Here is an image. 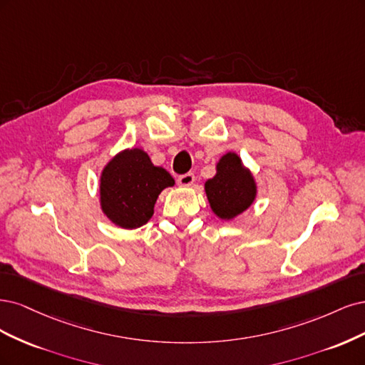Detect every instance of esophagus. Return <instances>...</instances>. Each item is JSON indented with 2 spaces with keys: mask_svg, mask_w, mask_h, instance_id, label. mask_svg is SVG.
I'll return each instance as SVG.
<instances>
[{
  "mask_svg": "<svg viewBox=\"0 0 365 365\" xmlns=\"http://www.w3.org/2000/svg\"><path fill=\"white\" fill-rule=\"evenodd\" d=\"M194 180H195L194 173L182 174V175H179V179H178V182H179L180 186H191V185L194 183Z\"/></svg>",
  "mask_w": 365,
  "mask_h": 365,
  "instance_id": "1",
  "label": "esophagus"
}]
</instances>
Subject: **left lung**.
I'll return each mask as SVG.
<instances>
[{
	"instance_id": "8db88e82",
	"label": "left lung",
	"mask_w": 365,
	"mask_h": 365,
	"mask_svg": "<svg viewBox=\"0 0 365 365\" xmlns=\"http://www.w3.org/2000/svg\"><path fill=\"white\" fill-rule=\"evenodd\" d=\"M206 195L214 212L230 220L249 207L256 195V185L250 171H247L235 153L222 156L217 165V174L205 185Z\"/></svg>"
}]
</instances>
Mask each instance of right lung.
<instances>
[{
    "mask_svg": "<svg viewBox=\"0 0 365 365\" xmlns=\"http://www.w3.org/2000/svg\"><path fill=\"white\" fill-rule=\"evenodd\" d=\"M173 185L171 174L153 165L145 151L125 150L115 156L101 174L103 212L116 226L136 229L151 218L163 187Z\"/></svg>",
    "mask_w": 365,
    "mask_h": 365,
    "instance_id": "obj_1",
    "label": "right lung"
}]
</instances>
